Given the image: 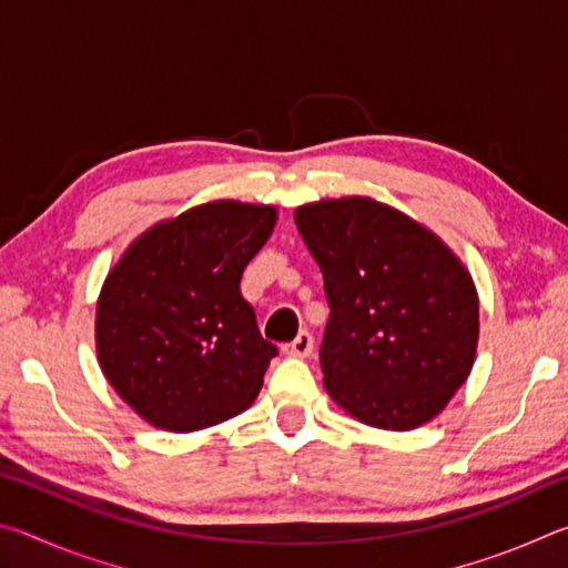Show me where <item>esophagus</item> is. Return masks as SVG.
<instances>
[{"label":"esophagus","instance_id":"obj_1","mask_svg":"<svg viewBox=\"0 0 568 568\" xmlns=\"http://www.w3.org/2000/svg\"><path fill=\"white\" fill-rule=\"evenodd\" d=\"M283 353L291 355V358H307V355L313 353V335L307 331L297 333L295 341L283 345Z\"/></svg>","mask_w":568,"mask_h":568}]
</instances>
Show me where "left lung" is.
<instances>
[{
    "label": "left lung",
    "instance_id": "left-lung-1",
    "mask_svg": "<svg viewBox=\"0 0 568 568\" xmlns=\"http://www.w3.org/2000/svg\"><path fill=\"white\" fill-rule=\"evenodd\" d=\"M295 225L331 305L321 343L328 396L383 430L436 418L476 361L478 293L460 257L373 197L301 205Z\"/></svg>",
    "mask_w": 568,
    "mask_h": 568
}]
</instances>
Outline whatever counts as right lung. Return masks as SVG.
I'll use <instances>...</instances> for the list:
<instances>
[{
	"instance_id": "add662e5",
	"label": "right lung",
	"mask_w": 568,
	"mask_h": 568,
	"mask_svg": "<svg viewBox=\"0 0 568 568\" xmlns=\"http://www.w3.org/2000/svg\"><path fill=\"white\" fill-rule=\"evenodd\" d=\"M277 223V207L213 200L162 220L104 277L98 361L150 426L190 434L243 413L277 348L263 341L240 277Z\"/></svg>"
}]
</instances>
